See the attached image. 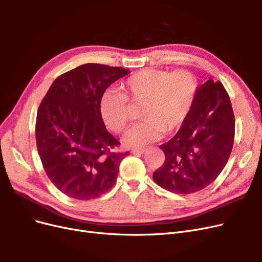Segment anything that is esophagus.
Listing matches in <instances>:
<instances>
[{"instance_id":"esophagus-1","label":"esophagus","mask_w":262,"mask_h":262,"mask_svg":"<svg viewBox=\"0 0 262 262\" xmlns=\"http://www.w3.org/2000/svg\"><path fill=\"white\" fill-rule=\"evenodd\" d=\"M146 149L147 148H132L131 149V153H133V154H142V153H144V152H146Z\"/></svg>"}]
</instances>
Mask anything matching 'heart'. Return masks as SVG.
<instances>
[{
    "label": "heart",
    "instance_id": "obj_1",
    "mask_svg": "<svg viewBox=\"0 0 262 262\" xmlns=\"http://www.w3.org/2000/svg\"><path fill=\"white\" fill-rule=\"evenodd\" d=\"M195 77L189 71L167 72L143 69L122 83L123 93L106 91L99 99L102 122L109 130L121 132L130 119V104L142 106L141 122L124 133L123 143L143 147L160 140L164 132H171L184 123L191 110L196 94Z\"/></svg>",
    "mask_w": 262,
    "mask_h": 262
}]
</instances>
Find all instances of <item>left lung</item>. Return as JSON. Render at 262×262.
Segmentation results:
<instances>
[{"instance_id": "obj_1", "label": "left lung", "mask_w": 262, "mask_h": 262, "mask_svg": "<svg viewBox=\"0 0 262 262\" xmlns=\"http://www.w3.org/2000/svg\"><path fill=\"white\" fill-rule=\"evenodd\" d=\"M235 117L223 84L209 80L196 89L193 106L181 128L161 148L165 162L154 171L156 184L178 194L208 187L231 155Z\"/></svg>"}]
</instances>
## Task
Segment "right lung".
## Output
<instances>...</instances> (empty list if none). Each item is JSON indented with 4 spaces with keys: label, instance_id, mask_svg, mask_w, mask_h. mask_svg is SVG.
I'll use <instances>...</instances> for the list:
<instances>
[{
    "label": "right lung",
    "instance_id": "right-lung-1",
    "mask_svg": "<svg viewBox=\"0 0 262 262\" xmlns=\"http://www.w3.org/2000/svg\"><path fill=\"white\" fill-rule=\"evenodd\" d=\"M129 73L86 63L55 78L38 108L39 156L52 184L70 198L91 200L106 193L130 154L115 152L120 142L107 131L99 113L101 94Z\"/></svg>",
    "mask_w": 262,
    "mask_h": 262
}]
</instances>
